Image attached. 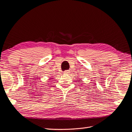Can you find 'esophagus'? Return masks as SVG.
I'll list each match as a JSON object with an SVG mask.
<instances>
[{
  "instance_id": "1",
  "label": "esophagus",
  "mask_w": 132,
  "mask_h": 132,
  "mask_svg": "<svg viewBox=\"0 0 132 132\" xmlns=\"http://www.w3.org/2000/svg\"><path fill=\"white\" fill-rule=\"evenodd\" d=\"M65 74H69V73H70V71L67 70V71H65L64 72Z\"/></svg>"
}]
</instances>
